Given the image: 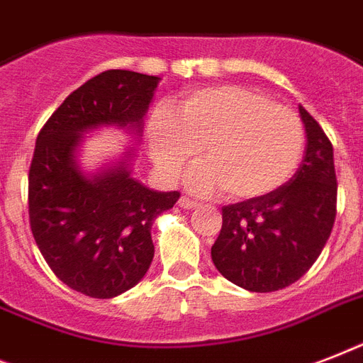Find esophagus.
Instances as JSON below:
<instances>
[{
    "label": "esophagus",
    "mask_w": 363,
    "mask_h": 363,
    "mask_svg": "<svg viewBox=\"0 0 363 363\" xmlns=\"http://www.w3.org/2000/svg\"><path fill=\"white\" fill-rule=\"evenodd\" d=\"M179 205H181L182 209H194V207L198 205V201H194V199L188 198V196H182V198L179 199Z\"/></svg>",
    "instance_id": "1"
}]
</instances>
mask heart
Listing matches in <instances>:
<instances>
[{
  "label": "heart",
  "mask_w": 363,
  "mask_h": 363,
  "mask_svg": "<svg viewBox=\"0 0 363 363\" xmlns=\"http://www.w3.org/2000/svg\"><path fill=\"white\" fill-rule=\"evenodd\" d=\"M150 154L167 177L199 158L190 177L198 192H224L233 199L264 198L284 186L298 169L305 125L296 111L242 86L198 88L175 109L158 111L147 128Z\"/></svg>",
  "instance_id": "obj_1"
}]
</instances>
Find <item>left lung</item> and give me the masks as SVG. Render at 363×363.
Wrapping results in <instances>:
<instances>
[{
	"instance_id": "8db88e82",
	"label": "left lung",
	"mask_w": 363,
	"mask_h": 363,
	"mask_svg": "<svg viewBox=\"0 0 363 363\" xmlns=\"http://www.w3.org/2000/svg\"><path fill=\"white\" fill-rule=\"evenodd\" d=\"M307 145L290 182L264 198L222 207V230L211 248L228 281L250 292H275L311 269L337 213L333 147L320 124L299 105Z\"/></svg>"
}]
</instances>
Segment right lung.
<instances>
[{
    "label": "right lung",
    "instance_id": "right-lung-1",
    "mask_svg": "<svg viewBox=\"0 0 363 363\" xmlns=\"http://www.w3.org/2000/svg\"><path fill=\"white\" fill-rule=\"evenodd\" d=\"M158 77L109 69L69 94L45 122L28 173L30 228L60 281L109 299L141 281L154 258L150 228L179 192H156L124 165L86 177L75 164L81 133L98 125L141 131Z\"/></svg>",
    "mask_w": 363,
    "mask_h": 363
}]
</instances>
